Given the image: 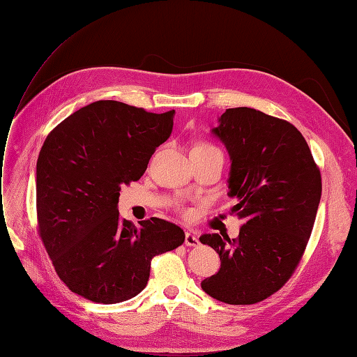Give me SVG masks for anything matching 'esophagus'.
Listing matches in <instances>:
<instances>
[{
  "instance_id": "1",
  "label": "esophagus",
  "mask_w": 357,
  "mask_h": 357,
  "mask_svg": "<svg viewBox=\"0 0 357 357\" xmlns=\"http://www.w3.org/2000/svg\"><path fill=\"white\" fill-rule=\"evenodd\" d=\"M185 244L189 245V247H197L199 244V240L198 236L193 234V232H186V238H185Z\"/></svg>"
}]
</instances>
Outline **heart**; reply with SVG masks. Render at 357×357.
Wrapping results in <instances>:
<instances>
[{
  "instance_id": "b5f03b06",
  "label": "heart",
  "mask_w": 357,
  "mask_h": 357,
  "mask_svg": "<svg viewBox=\"0 0 357 357\" xmlns=\"http://www.w3.org/2000/svg\"><path fill=\"white\" fill-rule=\"evenodd\" d=\"M213 149H215L214 146H211V144H207V143H199V144H197L195 147H193L192 150H213ZM177 210L180 211V213H185V214H188V210L183 207V205H177Z\"/></svg>"
}]
</instances>
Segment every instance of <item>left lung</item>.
<instances>
[{
	"instance_id": "obj_1",
	"label": "left lung",
	"mask_w": 357,
	"mask_h": 357,
	"mask_svg": "<svg viewBox=\"0 0 357 357\" xmlns=\"http://www.w3.org/2000/svg\"><path fill=\"white\" fill-rule=\"evenodd\" d=\"M213 134L231 156L229 214L244 225L236 238L199 236L220 256L202 290L231 305H250L282 289L295 273L314 226L321 176L305 138L283 119L248 107L228 109Z\"/></svg>"
}]
</instances>
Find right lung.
Returning <instances> with one entry per match:
<instances>
[{
	"label": "right lung",
	"instance_id": "1",
	"mask_svg": "<svg viewBox=\"0 0 357 357\" xmlns=\"http://www.w3.org/2000/svg\"><path fill=\"white\" fill-rule=\"evenodd\" d=\"M174 113L96 101L45 139L37 160L38 235L74 294L98 304L131 299L146 287L152 259L185 243L174 223L150 218L137 228L117 210L121 186L144 174L171 135Z\"/></svg>",
	"mask_w": 357,
	"mask_h": 357
}]
</instances>
